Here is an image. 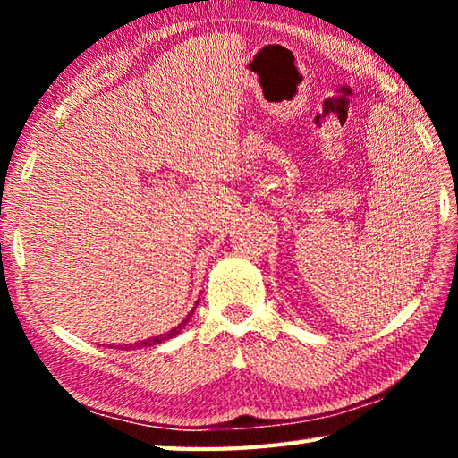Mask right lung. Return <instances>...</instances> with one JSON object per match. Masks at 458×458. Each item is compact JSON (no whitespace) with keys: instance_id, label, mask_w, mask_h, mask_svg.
Segmentation results:
<instances>
[{"instance_id":"add662e5","label":"right lung","mask_w":458,"mask_h":458,"mask_svg":"<svg viewBox=\"0 0 458 458\" xmlns=\"http://www.w3.org/2000/svg\"><path fill=\"white\" fill-rule=\"evenodd\" d=\"M191 315H193V311H191L188 317H185V319H183L180 325H177V327H174V329L169 331V333H164V335H157V337H151V339L139 341V344H133V345H125V347H127V350H129V347H151V345H157V344H161V341H165V339H172V337H175L177 333H180V331L185 327V323L190 321V317H191Z\"/></svg>"}]
</instances>
